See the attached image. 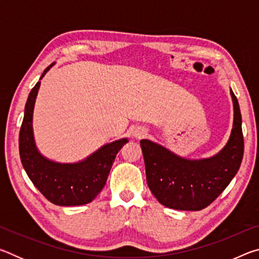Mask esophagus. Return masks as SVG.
<instances>
[{"label":"esophagus","instance_id":"obj_1","mask_svg":"<svg viewBox=\"0 0 259 259\" xmlns=\"http://www.w3.org/2000/svg\"><path fill=\"white\" fill-rule=\"evenodd\" d=\"M147 135V130L144 126H138V128L134 129V136L136 138H143Z\"/></svg>","mask_w":259,"mask_h":259}]
</instances>
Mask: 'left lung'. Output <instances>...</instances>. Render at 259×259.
<instances>
[{
    "label": "left lung",
    "instance_id": "8db88e82",
    "mask_svg": "<svg viewBox=\"0 0 259 259\" xmlns=\"http://www.w3.org/2000/svg\"><path fill=\"white\" fill-rule=\"evenodd\" d=\"M233 129L229 142L212 157L186 160L147 139L140 140L147 185L165 207L198 211L211 204L229 186L243 157L242 119L233 91Z\"/></svg>",
    "mask_w": 259,
    "mask_h": 259
}]
</instances>
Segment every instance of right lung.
<instances>
[{"instance_id":"right-lung-1","label":"right lung","mask_w":259,"mask_h":259,"mask_svg":"<svg viewBox=\"0 0 259 259\" xmlns=\"http://www.w3.org/2000/svg\"><path fill=\"white\" fill-rule=\"evenodd\" d=\"M48 66L41 78L49 71ZM40 82L29 93L19 133V154L26 174L43 196L57 205H82L93 201L106 184L115 156L128 139L100 147L77 163H57L38 153L33 137V109Z\"/></svg>"}]
</instances>
